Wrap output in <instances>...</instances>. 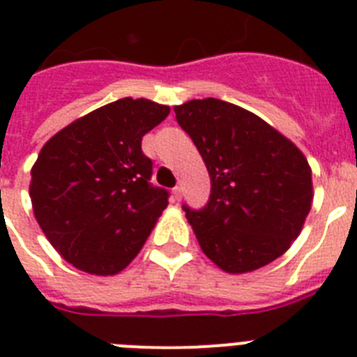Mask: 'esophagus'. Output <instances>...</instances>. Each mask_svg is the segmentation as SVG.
I'll return each instance as SVG.
<instances>
[{
	"mask_svg": "<svg viewBox=\"0 0 357 357\" xmlns=\"http://www.w3.org/2000/svg\"><path fill=\"white\" fill-rule=\"evenodd\" d=\"M181 199H182V188L181 185H176V188H173V200L178 202Z\"/></svg>",
	"mask_w": 357,
	"mask_h": 357,
	"instance_id": "34e87169",
	"label": "esophagus"
}]
</instances>
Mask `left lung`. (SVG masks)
<instances>
[{
    "label": "left lung",
    "instance_id": "1",
    "mask_svg": "<svg viewBox=\"0 0 357 357\" xmlns=\"http://www.w3.org/2000/svg\"><path fill=\"white\" fill-rule=\"evenodd\" d=\"M175 114L211 178L206 208L184 206L204 255L229 274L282 257L314 197L305 155L264 119L225 100H188Z\"/></svg>",
    "mask_w": 357,
    "mask_h": 357
}]
</instances>
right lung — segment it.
<instances>
[{"mask_svg": "<svg viewBox=\"0 0 357 357\" xmlns=\"http://www.w3.org/2000/svg\"><path fill=\"white\" fill-rule=\"evenodd\" d=\"M169 106L124 97L63 128L32 166L33 216L68 264L112 276L139 255L167 191L149 184L151 160L142 137L160 124Z\"/></svg>", "mask_w": 357, "mask_h": 357, "instance_id": "right-lung-1", "label": "right lung"}]
</instances>
